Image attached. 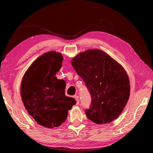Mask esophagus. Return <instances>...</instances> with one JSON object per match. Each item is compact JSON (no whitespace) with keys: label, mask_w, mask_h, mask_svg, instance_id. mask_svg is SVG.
I'll use <instances>...</instances> for the list:
<instances>
[{"label":"esophagus","mask_w":153,"mask_h":153,"mask_svg":"<svg viewBox=\"0 0 153 153\" xmlns=\"http://www.w3.org/2000/svg\"><path fill=\"white\" fill-rule=\"evenodd\" d=\"M75 100H76V105L79 104V103H80L79 96H75Z\"/></svg>","instance_id":"esophagus-1"}]
</instances>
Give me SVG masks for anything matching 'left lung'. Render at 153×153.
Returning a JSON list of instances; mask_svg holds the SVG:
<instances>
[{"instance_id": "8db88e82", "label": "left lung", "mask_w": 153, "mask_h": 153, "mask_svg": "<svg viewBox=\"0 0 153 153\" xmlns=\"http://www.w3.org/2000/svg\"><path fill=\"white\" fill-rule=\"evenodd\" d=\"M71 65L85 82L92 97L87 118L96 124H107L121 114L130 94L129 80L123 67L99 49L78 54Z\"/></svg>"}]
</instances>
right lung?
<instances>
[{
  "label": "right lung",
  "mask_w": 153,
  "mask_h": 153,
  "mask_svg": "<svg viewBox=\"0 0 153 153\" xmlns=\"http://www.w3.org/2000/svg\"><path fill=\"white\" fill-rule=\"evenodd\" d=\"M63 57L59 52L45 53L37 58L25 73L20 95L25 109L39 125L60 126L76 100L65 95L66 82L55 76L62 67Z\"/></svg>",
  "instance_id": "1"
}]
</instances>
